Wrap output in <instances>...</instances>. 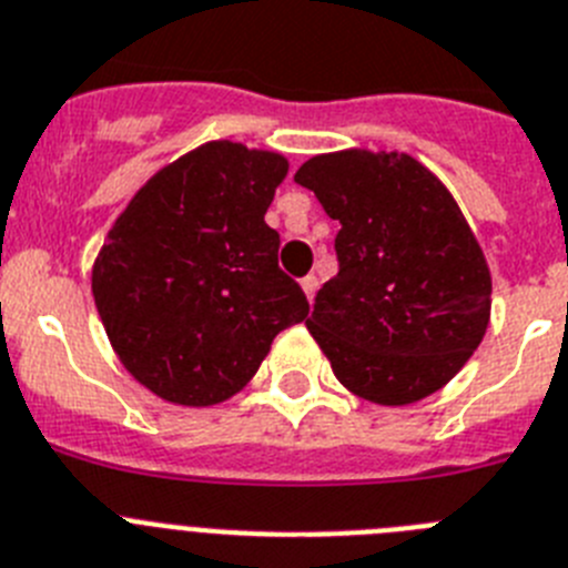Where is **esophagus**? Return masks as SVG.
I'll return each mask as SVG.
<instances>
[{"mask_svg":"<svg viewBox=\"0 0 568 568\" xmlns=\"http://www.w3.org/2000/svg\"><path fill=\"white\" fill-rule=\"evenodd\" d=\"M300 285H303L305 297H308V303H312V300H314V291H317V277H314V274H308V277L300 280Z\"/></svg>","mask_w":568,"mask_h":568,"instance_id":"obj_1","label":"esophagus"}]
</instances>
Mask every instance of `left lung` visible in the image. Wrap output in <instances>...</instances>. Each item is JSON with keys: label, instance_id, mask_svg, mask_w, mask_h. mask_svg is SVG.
<instances>
[{"label": "left lung", "instance_id": "8db88e82", "mask_svg": "<svg viewBox=\"0 0 568 568\" xmlns=\"http://www.w3.org/2000/svg\"><path fill=\"white\" fill-rule=\"evenodd\" d=\"M294 182L339 220L337 277L305 320L334 377L377 406L440 392L480 345L491 271L452 191L403 151L345 148Z\"/></svg>", "mask_w": 568, "mask_h": 568}]
</instances>
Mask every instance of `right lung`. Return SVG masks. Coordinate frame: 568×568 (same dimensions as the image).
<instances>
[{"label": "right lung", "instance_id": "obj_1", "mask_svg": "<svg viewBox=\"0 0 568 568\" xmlns=\"http://www.w3.org/2000/svg\"><path fill=\"white\" fill-rule=\"evenodd\" d=\"M288 174L277 151L211 140L131 196L91 268V291L125 372L174 406L205 408L248 386L308 300L277 265L265 225Z\"/></svg>", "mask_w": 568, "mask_h": 568}]
</instances>
